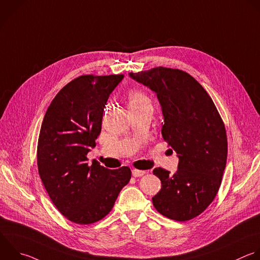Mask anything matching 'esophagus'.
Listing matches in <instances>:
<instances>
[{
    "mask_svg": "<svg viewBox=\"0 0 260 260\" xmlns=\"http://www.w3.org/2000/svg\"><path fill=\"white\" fill-rule=\"evenodd\" d=\"M133 176L135 177V178H139V177H142V176H144L146 172L144 171V170H140V169H133Z\"/></svg>",
    "mask_w": 260,
    "mask_h": 260,
    "instance_id": "1",
    "label": "esophagus"
}]
</instances>
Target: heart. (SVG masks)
Segmentation results:
<instances>
[{
	"label": "heart",
	"instance_id": "1",
	"mask_svg": "<svg viewBox=\"0 0 260 260\" xmlns=\"http://www.w3.org/2000/svg\"><path fill=\"white\" fill-rule=\"evenodd\" d=\"M127 102H128L129 110L141 108L146 105H151L149 98L144 93L139 91L132 92L127 97Z\"/></svg>",
	"mask_w": 260,
	"mask_h": 260
}]
</instances>
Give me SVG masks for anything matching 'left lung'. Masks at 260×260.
Instances as JSON below:
<instances>
[{
  "instance_id": "left-lung-1",
  "label": "left lung",
  "mask_w": 260,
  "mask_h": 260,
  "mask_svg": "<svg viewBox=\"0 0 260 260\" xmlns=\"http://www.w3.org/2000/svg\"><path fill=\"white\" fill-rule=\"evenodd\" d=\"M129 76L156 93L164 117L162 137L180 158L175 175L161 167L153 170L162 186L153 205L170 219L190 220L219 190L228 156L224 123L208 93L186 71L159 66Z\"/></svg>"
}]
</instances>
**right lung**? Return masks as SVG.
Listing matches in <instances>:
<instances>
[{
  "label": "right lung",
  "mask_w": 260,
  "mask_h": 260,
  "mask_svg": "<svg viewBox=\"0 0 260 260\" xmlns=\"http://www.w3.org/2000/svg\"><path fill=\"white\" fill-rule=\"evenodd\" d=\"M123 74L80 75L59 91L42 122L37 160L56 208L70 221L90 224L113 208L132 178L131 168L108 169L86 154L96 146L109 95Z\"/></svg>",
  "instance_id": "1"
}]
</instances>
